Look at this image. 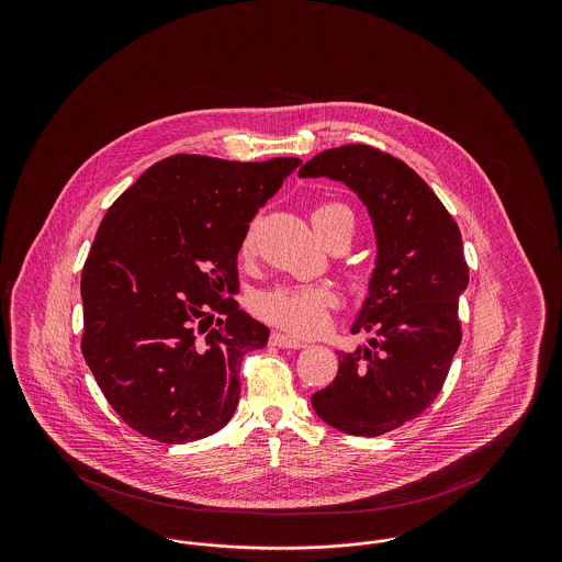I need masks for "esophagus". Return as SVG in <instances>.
Returning <instances> with one entry per match:
<instances>
[{"label":"esophagus","mask_w":562,"mask_h":562,"mask_svg":"<svg viewBox=\"0 0 562 562\" xmlns=\"http://www.w3.org/2000/svg\"><path fill=\"white\" fill-rule=\"evenodd\" d=\"M271 344H273V346H278V348H305V344H303L301 339H296L293 335H286V333H273V335H271Z\"/></svg>","instance_id":"34e87169"}]
</instances>
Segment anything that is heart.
Instances as JSON below:
<instances>
[{"label": "heart", "mask_w": 562, "mask_h": 562, "mask_svg": "<svg viewBox=\"0 0 562 562\" xmlns=\"http://www.w3.org/2000/svg\"><path fill=\"white\" fill-rule=\"evenodd\" d=\"M314 227L322 240L346 238L351 241L356 218L351 209L341 202H324L314 214ZM255 250V232H246L241 240V252L250 255ZM337 305V294L322 284H282L257 296L255 310L261 318L284 326L296 335L321 333L328 322V312Z\"/></svg>", "instance_id": "1"}]
</instances>
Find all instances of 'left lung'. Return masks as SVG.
Masks as SVG:
<instances>
[{
  "mask_svg": "<svg viewBox=\"0 0 562 562\" xmlns=\"http://www.w3.org/2000/svg\"><path fill=\"white\" fill-rule=\"evenodd\" d=\"M299 177L344 183L373 223V273L349 328L373 337L339 356V373L312 406L344 434L381 436L419 417L449 373L470 280L461 232L413 168L369 145L326 149Z\"/></svg>",
  "mask_w": 562,
  "mask_h": 562,
  "instance_id": "1",
  "label": "left lung"
}]
</instances>
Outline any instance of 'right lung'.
I'll return each instance as SVG.
<instances>
[{"label":"right lung","mask_w":562,"mask_h":562,"mask_svg":"<svg viewBox=\"0 0 562 562\" xmlns=\"http://www.w3.org/2000/svg\"><path fill=\"white\" fill-rule=\"evenodd\" d=\"M299 164L170 156L101 221L81 271V351L113 411L143 436L186 445L232 419L241 358L269 339L232 299L238 252ZM218 313L226 318L211 329Z\"/></svg>","instance_id":"1"}]
</instances>
